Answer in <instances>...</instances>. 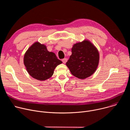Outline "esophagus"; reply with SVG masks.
<instances>
[{"instance_id":"1","label":"esophagus","mask_w":130,"mask_h":130,"mask_svg":"<svg viewBox=\"0 0 130 130\" xmlns=\"http://www.w3.org/2000/svg\"><path fill=\"white\" fill-rule=\"evenodd\" d=\"M67 59H66V58H64L62 60V62L64 64H65L67 62Z\"/></svg>"}]
</instances>
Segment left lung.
I'll return each instance as SVG.
<instances>
[{
    "label": "left lung",
    "mask_w": 130,
    "mask_h": 130,
    "mask_svg": "<svg viewBox=\"0 0 130 130\" xmlns=\"http://www.w3.org/2000/svg\"><path fill=\"white\" fill-rule=\"evenodd\" d=\"M72 54L66 64L73 76L85 79L96 70L99 53L96 47L88 40L74 44Z\"/></svg>",
    "instance_id": "8db88e82"
}]
</instances>
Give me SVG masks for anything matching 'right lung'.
<instances>
[{
  "instance_id": "1",
  "label": "right lung",
  "mask_w": 130,
  "mask_h": 130,
  "mask_svg": "<svg viewBox=\"0 0 130 130\" xmlns=\"http://www.w3.org/2000/svg\"><path fill=\"white\" fill-rule=\"evenodd\" d=\"M24 63L32 77L44 81L53 75L55 67L62 62L54 53L48 51L45 45L35 42L25 53Z\"/></svg>"
}]
</instances>
